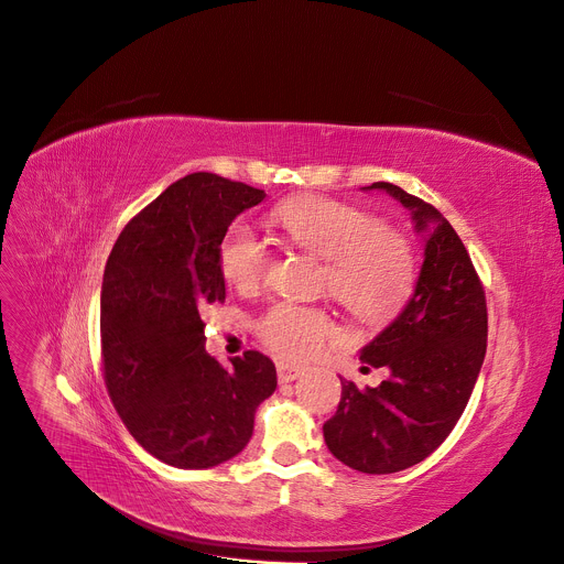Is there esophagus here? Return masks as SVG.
<instances>
[{
	"label": "esophagus",
	"instance_id": "esophagus-1",
	"mask_svg": "<svg viewBox=\"0 0 564 564\" xmlns=\"http://www.w3.org/2000/svg\"><path fill=\"white\" fill-rule=\"evenodd\" d=\"M276 375H279V381L288 383V381L300 379L304 375V368L302 366H294V364H279L276 366Z\"/></svg>",
	"mask_w": 564,
	"mask_h": 564
}]
</instances>
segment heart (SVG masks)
Returning <instances> with one entry per match:
<instances>
[{"mask_svg":"<svg viewBox=\"0 0 564 564\" xmlns=\"http://www.w3.org/2000/svg\"><path fill=\"white\" fill-rule=\"evenodd\" d=\"M274 221L288 242L324 258L322 288L349 313L381 322L398 313L416 279L406 237L357 205L324 196L281 203ZM272 262L270 247L247 221H232L219 245V270L235 290H253ZM260 338L288 359H308L336 336L329 313L317 306L279 302L258 322Z\"/></svg>","mask_w":564,"mask_h":564,"instance_id":"heart-1","label":"heart"}]
</instances>
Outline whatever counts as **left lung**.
I'll return each instance as SVG.
<instances>
[{"mask_svg": "<svg viewBox=\"0 0 564 564\" xmlns=\"http://www.w3.org/2000/svg\"><path fill=\"white\" fill-rule=\"evenodd\" d=\"M361 189L406 207L425 245L409 302L361 349V361L389 368V379L377 389L340 379L338 411L322 427L336 459L383 476L423 462L457 425L485 361L487 302L466 247L436 207L391 183Z\"/></svg>", "mask_w": 564, "mask_h": 564, "instance_id": "8db88e82", "label": "left lung"}]
</instances>
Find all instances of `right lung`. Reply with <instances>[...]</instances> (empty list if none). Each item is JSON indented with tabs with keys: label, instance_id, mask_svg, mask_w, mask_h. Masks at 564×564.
<instances>
[{
	"label": "right lung",
	"instance_id": "add662e5",
	"mask_svg": "<svg viewBox=\"0 0 564 564\" xmlns=\"http://www.w3.org/2000/svg\"><path fill=\"white\" fill-rule=\"evenodd\" d=\"M262 189L217 173L169 185L123 228L100 292L102 370L130 434L175 468H213L240 455L276 368L260 351L221 366L205 351V306L226 300L221 237Z\"/></svg>",
	"mask_w": 564,
	"mask_h": 564
}]
</instances>
